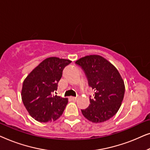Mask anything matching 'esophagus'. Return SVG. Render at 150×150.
<instances>
[{
  "label": "esophagus",
  "instance_id": "34e87169",
  "mask_svg": "<svg viewBox=\"0 0 150 150\" xmlns=\"http://www.w3.org/2000/svg\"><path fill=\"white\" fill-rule=\"evenodd\" d=\"M70 98L72 100H74V101H76V97H71Z\"/></svg>",
  "mask_w": 150,
  "mask_h": 150
}]
</instances>
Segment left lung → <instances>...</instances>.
Instances as JSON below:
<instances>
[{"label": "left lung", "mask_w": 150, "mask_h": 150, "mask_svg": "<svg viewBox=\"0 0 150 150\" xmlns=\"http://www.w3.org/2000/svg\"><path fill=\"white\" fill-rule=\"evenodd\" d=\"M83 69L89 87L95 91L90 96V104L81 110L85 117L93 123H101L113 117L124 99L125 86L116 67L99 55L86 56L76 61Z\"/></svg>", "instance_id": "1"}]
</instances>
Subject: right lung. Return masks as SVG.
<instances>
[{"label":"right lung","mask_w":150,"mask_h":150,"mask_svg":"<svg viewBox=\"0 0 150 150\" xmlns=\"http://www.w3.org/2000/svg\"><path fill=\"white\" fill-rule=\"evenodd\" d=\"M71 62L50 57L43 61L24 80L22 100L30 116L40 122L57 120L63 114L67 98L53 95L62 77L63 69Z\"/></svg>","instance_id":"add662e5"}]
</instances>
